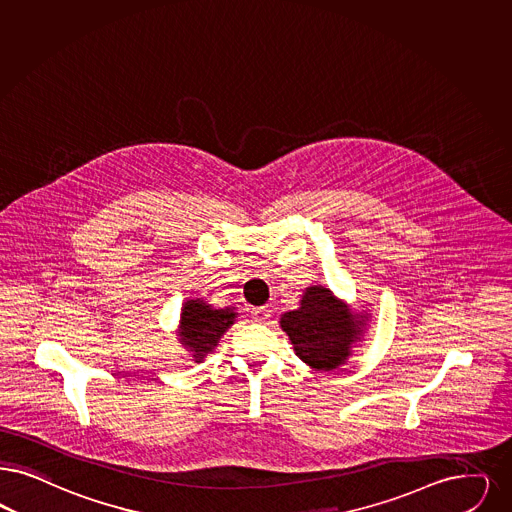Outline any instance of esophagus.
Returning <instances> with one entry per match:
<instances>
[{
    "mask_svg": "<svg viewBox=\"0 0 512 512\" xmlns=\"http://www.w3.org/2000/svg\"><path fill=\"white\" fill-rule=\"evenodd\" d=\"M249 312H251V318H253L255 322H266V320L270 318V312H272V310H270V307H255L251 308Z\"/></svg>",
    "mask_w": 512,
    "mask_h": 512,
    "instance_id": "34e87169",
    "label": "esophagus"
}]
</instances>
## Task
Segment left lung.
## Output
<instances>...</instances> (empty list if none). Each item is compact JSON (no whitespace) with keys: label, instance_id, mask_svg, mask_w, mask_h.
Returning <instances> with one entry per match:
<instances>
[{"label":"left lung","instance_id":"left-lung-1","mask_svg":"<svg viewBox=\"0 0 512 512\" xmlns=\"http://www.w3.org/2000/svg\"><path fill=\"white\" fill-rule=\"evenodd\" d=\"M282 328L297 356L314 369H335L347 360L348 348L358 337V320L326 287H308L301 308L286 312Z\"/></svg>","mask_w":512,"mask_h":512}]
</instances>
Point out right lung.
Returning <instances> with one entry per match:
<instances>
[{
    "label": "right lung",
    "instance_id": "obj_1",
    "mask_svg": "<svg viewBox=\"0 0 512 512\" xmlns=\"http://www.w3.org/2000/svg\"><path fill=\"white\" fill-rule=\"evenodd\" d=\"M234 312L211 310L202 301H188L181 314V341L194 352L196 360H202L207 352L217 347L221 335L234 322Z\"/></svg>",
    "mask_w": 512,
    "mask_h": 512
}]
</instances>
